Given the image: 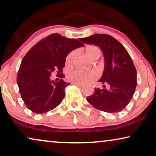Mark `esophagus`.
<instances>
[{"label":"esophagus","instance_id":"34e87169","mask_svg":"<svg viewBox=\"0 0 156 156\" xmlns=\"http://www.w3.org/2000/svg\"><path fill=\"white\" fill-rule=\"evenodd\" d=\"M72 84H73V85H77V86H83V84H82V83H80L73 82V83H72Z\"/></svg>","mask_w":156,"mask_h":156}]
</instances>
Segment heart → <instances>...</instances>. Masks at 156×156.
Segmentation results:
<instances>
[{"label": "heart", "mask_w": 156, "mask_h": 156, "mask_svg": "<svg viewBox=\"0 0 156 156\" xmlns=\"http://www.w3.org/2000/svg\"><path fill=\"white\" fill-rule=\"evenodd\" d=\"M85 51L87 55L92 59H97L99 58L101 54L100 49L98 47L93 45H90L85 47ZM75 51H72L68 54L66 57V62L67 64L71 65L73 61L75 56ZM68 78L73 82L76 83H87L90 81L95 80L98 78V73L94 71H83V70L75 69L70 71L68 73Z\"/></svg>", "instance_id": "b5f03b06"}]
</instances>
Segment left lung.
<instances>
[{"label": "left lung", "mask_w": 156, "mask_h": 156, "mask_svg": "<svg viewBox=\"0 0 156 156\" xmlns=\"http://www.w3.org/2000/svg\"><path fill=\"white\" fill-rule=\"evenodd\" d=\"M102 50L105 69L99 80L103 89L95 88L86 99L99 110L108 113L119 112L129 104L135 93L137 73L128 51L119 41L106 34H95L80 39Z\"/></svg>", "instance_id": "1"}]
</instances>
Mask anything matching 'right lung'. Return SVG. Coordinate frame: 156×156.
<instances>
[{
	"instance_id": "add662e5",
	"label": "right lung",
	"mask_w": 156,
	"mask_h": 156,
	"mask_svg": "<svg viewBox=\"0 0 156 156\" xmlns=\"http://www.w3.org/2000/svg\"><path fill=\"white\" fill-rule=\"evenodd\" d=\"M83 45L76 39L51 34L30 49L24 56L17 75L20 93L28 109L36 114H42L62 102L65 88L69 85L61 79L65 77L62 70L66 57ZM54 71L61 78L58 82L50 79Z\"/></svg>"
}]
</instances>
